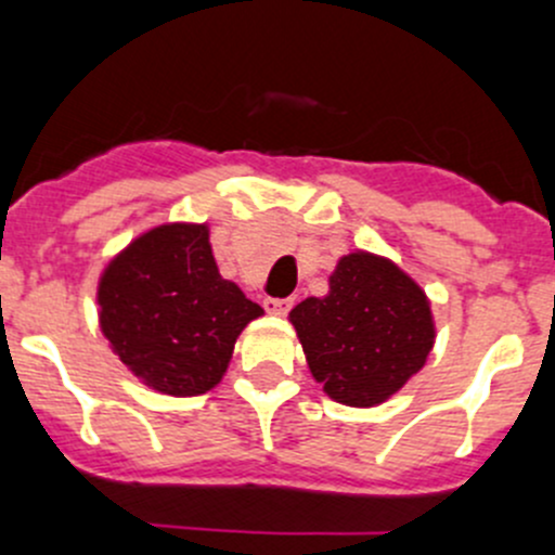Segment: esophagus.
Returning <instances> with one entry per match:
<instances>
[{
	"label": "esophagus",
	"mask_w": 555,
	"mask_h": 555,
	"mask_svg": "<svg viewBox=\"0 0 555 555\" xmlns=\"http://www.w3.org/2000/svg\"><path fill=\"white\" fill-rule=\"evenodd\" d=\"M262 306H266L268 313L284 317V313H289V309H293V298H266L262 300Z\"/></svg>",
	"instance_id": "34e87169"
}]
</instances>
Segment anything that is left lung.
Listing matches in <instances>:
<instances>
[{
  "label": "left lung",
  "mask_w": 555,
  "mask_h": 555,
  "mask_svg": "<svg viewBox=\"0 0 555 555\" xmlns=\"http://www.w3.org/2000/svg\"><path fill=\"white\" fill-rule=\"evenodd\" d=\"M311 376L333 400L371 408L389 400L427 362L435 322L424 289L386 257H340L324 298L289 311Z\"/></svg>",
  "instance_id": "left-lung-1"
}]
</instances>
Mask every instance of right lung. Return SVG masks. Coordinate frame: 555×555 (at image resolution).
<instances>
[{
  "instance_id": "add662e5",
  "label": "right lung",
  "mask_w": 555,
  "mask_h": 555,
  "mask_svg": "<svg viewBox=\"0 0 555 555\" xmlns=\"http://www.w3.org/2000/svg\"><path fill=\"white\" fill-rule=\"evenodd\" d=\"M262 309L220 276L209 228L142 233L99 282V322L122 365L153 389L195 397L225 376L242 330Z\"/></svg>"
}]
</instances>
